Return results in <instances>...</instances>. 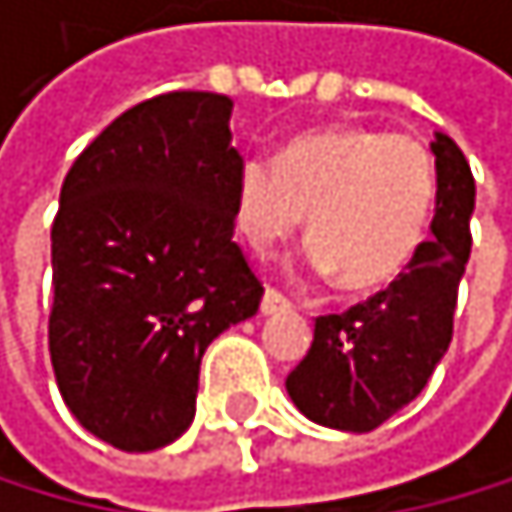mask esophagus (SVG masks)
I'll list each match as a JSON object with an SVG mask.
<instances>
[{"instance_id": "esophagus-1", "label": "esophagus", "mask_w": 512, "mask_h": 512, "mask_svg": "<svg viewBox=\"0 0 512 512\" xmlns=\"http://www.w3.org/2000/svg\"><path fill=\"white\" fill-rule=\"evenodd\" d=\"M259 309H262V316H278V312H287V309H290V300L281 294V290H275V287H265V294H262V303H259Z\"/></svg>"}]
</instances>
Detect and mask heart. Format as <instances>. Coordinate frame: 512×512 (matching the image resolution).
I'll list each match as a JSON object with an SVG mask.
<instances>
[{
  "mask_svg": "<svg viewBox=\"0 0 512 512\" xmlns=\"http://www.w3.org/2000/svg\"><path fill=\"white\" fill-rule=\"evenodd\" d=\"M435 206V165L406 134L322 127L278 159L250 156L237 178V225L269 250L306 218L312 265L347 290L394 281L419 253Z\"/></svg>",
  "mask_w": 512,
  "mask_h": 512,
  "instance_id": "heart-1",
  "label": "heart"
}]
</instances>
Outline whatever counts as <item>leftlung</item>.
Listing matches in <instances>:
<instances>
[{
    "mask_svg": "<svg viewBox=\"0 0 512 512\" xmlns=\"http://www.w3.org/2000/svg\"><path fill=\"white\" fill-rule=\"evenodd\" d=\"M438 193L432 240L366 303L319 316L312 347L287 375L297 410L338 432L363 435L416 400L454 334L457 290L466 272L475 181L463 149L447 134L432 143Z\"/></svg>",
    "mask_w": 512,
    "mask_h": 512,
    "instance_id": "left-lung-1",
    "label": "left lung"
}]
</instances>
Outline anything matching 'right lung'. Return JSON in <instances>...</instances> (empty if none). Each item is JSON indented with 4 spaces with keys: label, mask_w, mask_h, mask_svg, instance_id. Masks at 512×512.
I'll return each mask as SVG.
<instances>
[{
    "label": "right lung",
    "mask_w": 512,
    "mask_h": 512,
    "mask_svg": "<svg viewBox=\"0 0 512 512\" xmlns=\"http://www.w3.org/2000/svg\"><path fill=\"white\" fill-rule=\"evenodd\" d=\"M231 109L200 90L140 102L77 156L58 196L55 381L74 419L127 454L187 432L206 347L262 300L234 243Z\"/></svg>",
    "instance_id": "right-lung-1"
}]
</instances>
